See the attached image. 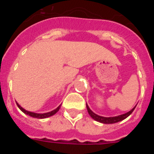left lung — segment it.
I'll return each instance as SVG.
<instances>
[{"mask_svg":"<svg viewBox=\"0 0 154 154\" xmlns=\"http://www.w3.org/2000/svg\"><path fill=\"white\" fill-rule=\"evenodd\" d=\"M136 106L133 107L130 111H129L128 112H126L124 114H122V115L117 116H112V117H104V116H99L97 114H96L95 112H93L92 110L89 109V106L87 105L86 103V108L87 110H88V112L90 115L91 117L94 119V120L97 121V122H99V123H105V124H112V123H118V122H120V121L123 120L126 118H127L132 112H133V110L135 109Z\"/></svg>","mask_w":154,"mask_h":154,"instance_id":"1","label":"left lung"}]
</instances>
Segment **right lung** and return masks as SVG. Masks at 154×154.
I'll list each match as a JSON object with an SVG mask.
<instances>
[{"mask_svg":"<svg viewBox=\"0 0 154 154\" xmlns=\"http://www.w3.org/2000/svg\"><path fill=\"white\" fill-rule=\"evenodd\" d=\"M16 103H17V106H18V108L20 109H21V111L24 112V113L30 116H31V117L37 118V119H45V118L50 117V116H51L55 115V114L58 112V110H59V109H60V107H61V105H60V106H58L55 109L52 110V111H51V112H45V113H36V112H30V111H28V110L24 109L22 108V107H21V106H20V105L17 103V102H16Z\"/></svg>","mask_w":154,"mask_h":154,"instance_id":"right-lung-1","label":"right lung"}]
</instances>
